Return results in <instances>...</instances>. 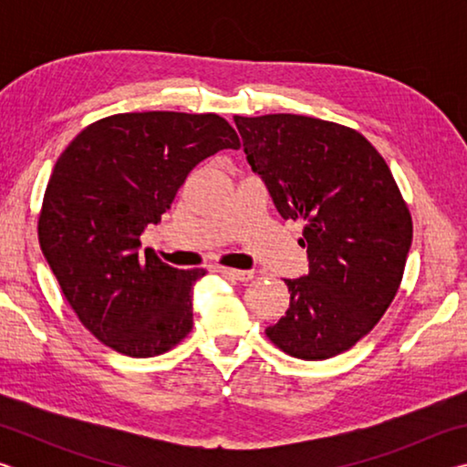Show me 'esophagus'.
Segmentation results:
<instances>
[{"label":"esophagus","mask_w":467,"mask_h":467,"mask_svg":"<svg viewBox=\"0 0 467 467\" xmlns=\"http://www.w3.org/2000/svg\"><path fill=\"white\" fill-rule=\"evenodd\" d=\"M216 272H220L228 280H239V282H247L253 278V272H244V270H234V267H218Z\"/></svg>","instance_id":"esophagus-1"}]
</instances>
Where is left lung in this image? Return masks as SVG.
Here are the masks:
<instances>
[{"label":"left lung","instance_id":"1","mask_svg":"<svg viewBox=\"0 0 467 467\" xmlns=\"http://www.w3.org/2000/svg\"><path fill=\"white\" fill-rule=\"evenodd\" d=\"M251 169L284 220L305 223L309 274L265 329L290 357L326 360L365 337L398 295L412 216L389 167L358 133L315 117L234 115Z\"/></svg>","mask_w":467,"mask_h":467}]
</instances>
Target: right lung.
I'll use <instances>...</instances> for the list:
<instances>
[{
	"label": "right lung",
	"instance_id": "right-lung-1",
	"mask_svg": "<svg viewBox=\"0 0 467 467\" xmlns=\"http://www.w3.org/2000/svg\"><path fill=\"white\" fill-rule=\"evenodd\" d=\"M224 148L241 141L216 113L146 110L90 123L55 162L38 214L43 255L82 326L125 357L169 352L193 327L192 288L205 272L140 255V234Z\"/></svg>",
	"mask_w": 467,
	"mask_h": 467
}]
</instances>
